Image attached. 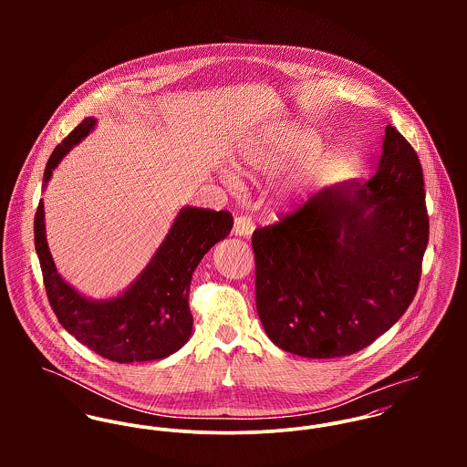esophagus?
I'll return each instance as SVG.
<instances>
[{
    "mask_svg": "<svg viewBox=\"0 0 467 467\" xmlns=\"http://www.w3.org/2000/svg\"><path fill=\"white\" fill-rule=\"evenodd\" d=\"M255 230V224L252 221V217L248 215H239L235 217V223H234V234L239 235V237H250Z\"/></svg>",
    "mask_w": 467,
    "mask_h": 467,
    "instance_id": "34e87169",
    "label": "esophagus"
}]
</instances>
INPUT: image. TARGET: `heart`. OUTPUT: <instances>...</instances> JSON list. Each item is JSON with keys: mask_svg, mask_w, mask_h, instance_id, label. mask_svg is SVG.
I'll list each match as a JSON object with an SVG mask.
<instances>
[{"mask_svg": "<svg viewBox=\"0 0 467 467\" xmlns=\"http://www.w3.org/2000/svg\"><path fill=\"white\" fill-rule=\"evenodd\" d=\"M309 147L311 143L307 140H300L289 134H269L255 143L246 145L241 150L237 167L243 174L250 178H269L287 169L304 152H307ZM317 172V161H307L291 171L278 187V200L289 201L298 198L306 191V187L315 180ZM226 180L232 185L237 183V180L230 174L226 176Z\"/></svg>", "mask_w": 467, "mask_h": 467, "instance_id": "heart-1", "label": "heart"}]
</instances>
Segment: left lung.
Listing matches in <instances>:
<instances>
[{"label":"left lung","instance_id":"8db88e82","mask_svg":"<svg viewBox=\"0 0 467 467\" xmlns=\"http://www.w3.org/2000/svg\"><path fill=\"white\" fill-rule=\"evenodd\" d=\"M428 234L420 161L387 126L367 183L322 189L254 232L257 313L269 339L318 359L368 347L411 304Z\"/></svg>","mask_w":467,"mask_h":467}]
</instances>
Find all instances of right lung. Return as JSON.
<instances>
[{"instance_id": "add662e5", "label": "right lung", "mask_w": 467, "mask_h": 467, "mask_svg": "<svg viewBox=\"0 0 467 467\" xmlns=\"http://www.w3.org/2000/svg\"><path fill=\"white\" fill-rule=\"evenodd\" d=\"M95 128V119H84L59 143L45 169L43 182ZM234 226L226 210L185 206L174 219L165 241L131 287L111 300H89L77 293L57 273L45 235V210L39 201L34 217V243L43 271L48 302L59 324L99 356L117 361H152L180 350L192 333L189 289L192 273L202 255Z\"/></svg>"}]
</instances>
